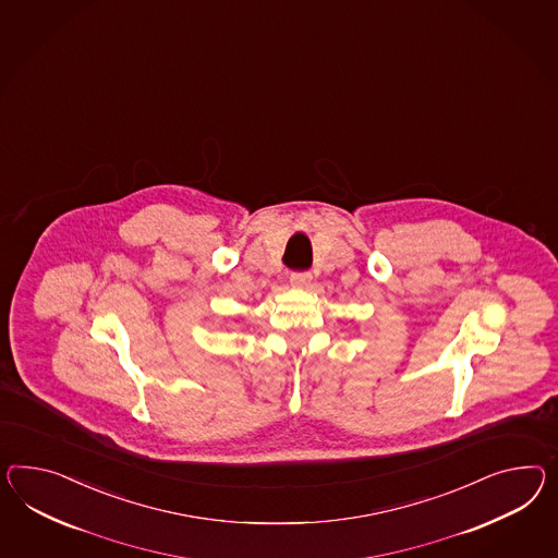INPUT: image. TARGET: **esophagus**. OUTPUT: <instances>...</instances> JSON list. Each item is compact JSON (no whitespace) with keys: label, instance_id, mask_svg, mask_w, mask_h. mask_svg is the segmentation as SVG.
<instances>
[{"label":"esophagus","instance_id":"obj_1","mask_svg":"<svg viewBox=\"0 0 558 558\" xmlns=\"http://www.w3.org/2000/svg\"><path fill=\"white\" fill-rule=\"evenodd\" d=\"M291 286L307 287L312 283V272L310 271H293L291 272Z\"/></svg>","mask_w":558,"mask_h":558}]
</instances>
